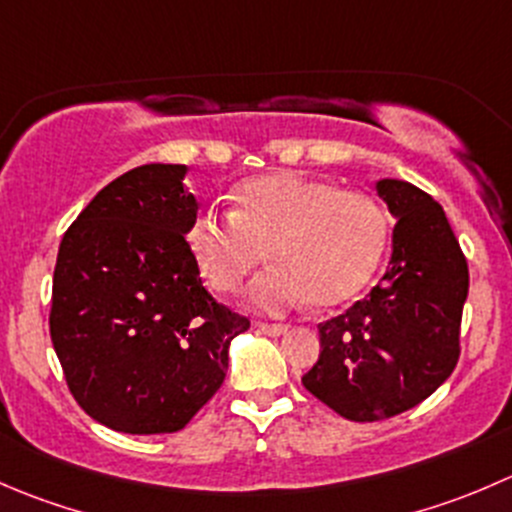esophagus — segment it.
<instances>
[{
  "label": "esophagus",
  "mask_w": 512,
  "mask_h": 512,
  "mask_svg": "<svg viewBox=\"0 0 512 512\" xmlns=\"http://www.w3.org/2000/svg\"><path fill=\"white\" fill-rule=\"evenodd\" d=\"M257 327H260L265 335H272V337H280L287 332V327L280 325V322H257Z\"/></svg>",
  "instance_id": "34e87169"
}]
</instances>
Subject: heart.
Instances as JSON below:
<instances>
[{
  "label": "heart",
  "mask_w": 512,
  "mask_h": 512,
  "mask_svg": "<svg viewBox=\"0 0 512 512\" xmlns=\"http://www.w3.org/2000/svg\"><path fill=\"white\" fill-rule=\"evenodd\" d=\"M185 237L217 292H240L267 250L275 267L252 285V305L282 312L312 297L332 310L370 285L388 250L390 220L367 192L340 190L325 177L267 172L237 187L235 212H197Z\"/></svg>",
  "instance_id": "b5f03b06"
}]
</instances>
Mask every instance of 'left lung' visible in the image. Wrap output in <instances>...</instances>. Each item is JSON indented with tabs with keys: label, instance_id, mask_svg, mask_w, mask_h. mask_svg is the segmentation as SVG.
<instances>
[{
	"label": "left lung",
	"instance_id": "8db88e82",
	"mask_svg": "<svg viewBox=\"0 0 512 512\" xmlns=\"http://www.w3.org/2000/svg\"><path fill=\"white\" fill-rule=\"evenodd\" d=\"M395 217L388 272L342 315L320 322V357L302 385L337 415L372 423L435 393L460 357L468 262L443 207L420 187L380 180Z\"/></svg>",
	"mask_w": 512,
	"mask_h": 512
}]
</instances>
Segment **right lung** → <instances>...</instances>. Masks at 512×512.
Masks as SVG:
<instances>
[{"mask_svg":"<svg viewBox=\"0 0 512 512\" xmlns=\"http://www.w3.org/2000/svg\"><path fill=\"white\" fill-rule=\"evenodd\" d=\"M187 165L109 182L64 232L49 335L69 393L97 423L177 433L220 390L250 320L220 305L187 247L197 200Z\"/></svg>","mask_w":512,"mask_h":512,"instance_id":"add662e5","label":"right lung"}]
</instances>
